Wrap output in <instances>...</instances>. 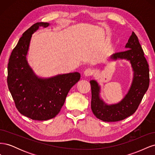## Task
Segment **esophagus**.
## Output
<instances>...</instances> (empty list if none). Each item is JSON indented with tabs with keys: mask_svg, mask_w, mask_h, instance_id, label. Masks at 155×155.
<instances>
[{
	"mask_svg": "<svg viewBox=\"0 0 155 155\" xmlns=\"http://www.w3.org/2000/svg\"><path fill=\"white\" fill-rule=\"evenodd\" d=\"M93 74V70L91 68H87L86 69L85 71H84L83 72V75L85 76V77H88L91 76V75H92Z\"/></svg>",
	"mask_w": 155,
	"mask_h": 155,
	"instance_id": "34e87169",
	"label": "esophagus"
}]
</instances>
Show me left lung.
<instances>
[{
	"instance_id": "obj_1",
	"label": "left lung",
	"mask_w": 155,
	"mask_h": 155,
	"mask_svg": "<svg viewBox=\"0 0 155 155\" xmlns=\"http://www.w3.org/2000/svg\"><path fill=\"white\" fill-rule=\"evenodd\" d=\"M125 48L127 50L113 54L110 57L112 61L123 59L127 61L132 68L133 81L122 100L116 104H107L101 97V86L99 83L95 79L90 81L92 112L97 118L104 121H118L133 114L149 88V65L138 37L134 32Z\"/></svg>"
}]
</instances>
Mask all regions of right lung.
<instances>
[{
	"label": "right lung",
	"instance_id": "right-lung-1",
	"mask_svg": "<svg viewBox=\"0 0 155 155\" xmlns=\"http://www.w3.org/2000/svg\"><path fill=\"white\" fill-rule=\"evenodd\" d=\"M48 22H37L28 29L13 50L8 64V86L21 114L44 121L58 115L69 91L80 79L78 72L50 78L37 76L28 62L32 35Z\"/></svg>",
	"mask_w": 155,
	"mask_h": 155
}]
</instances>
